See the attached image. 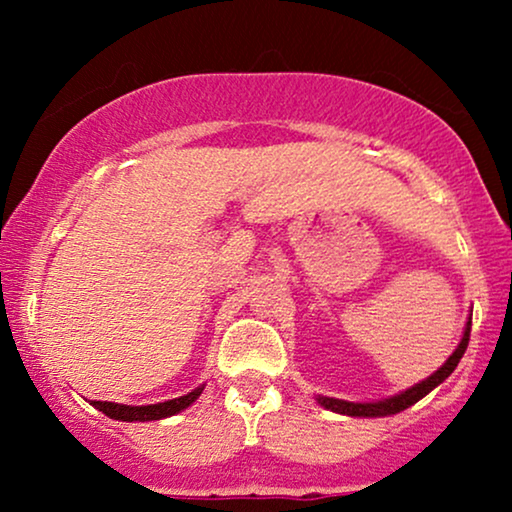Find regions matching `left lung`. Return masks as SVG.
<instances>
[{
	"instance_id": "1",
	"label": "left lung",
	"mask_w": 512,
	"mask_h": 512,
	"mask_svg": "<svg viewBox=\"0 0 512 512\" xmlns=\"http://www.w3.org/2000/svg\"><path fill=\"white\" fill-rule=\"evenodd\" d=\"M468 338H471V319L466 321V328H464V338L454 349L450 359H447L443 366H440L436 373L426 377L415 387L401 391V394L396 396H389V398H382V401H375V403H352V401H342V398H328V396H317V403L321 408L326 410H333L338 412V415H349V417H387V415H396V412H401L405 408H410V405H415L419 398H424L429 391H433L438 387L440 382H445L447 377L452 375V370L457 368V363L461 361V356H464L466 347H468Z\"/></svg>"
}]
</instances>
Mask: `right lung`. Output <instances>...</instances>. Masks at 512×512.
I'll use <instances>...</instances> for the list:
<instances>
[{"label":"right lung","mask_w":512,"mask_h":512,"mask_svg":"<svg viewBox=\"0 0 512 512\" xmlns=\"http://www.w3.org/2000/svg\"><path fill=\"white\" fill-rule=\"evenodd\" d=\"M205 389V384L198 389H193L191 394L172 398V401L156 403V405H121V403H109V401H93L97 410L104 412V415L111 419H118V422H156V419H165L177 415V412L186 410L188 405L198 401V396Z\"/></svg>","instance_id":"1"}]
</instances>
